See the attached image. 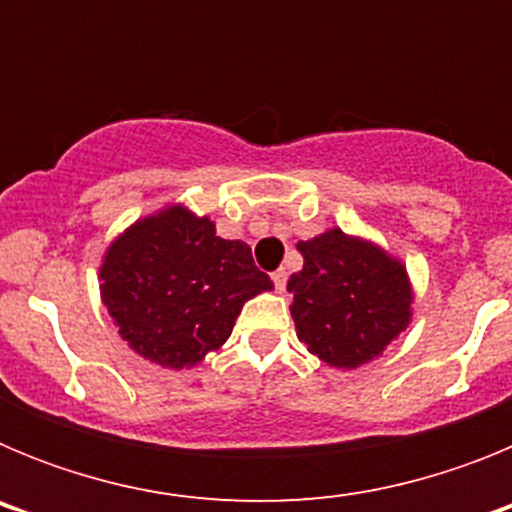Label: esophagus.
I'll return each mask as SVG.
<instances>
[{"label":"esophagus","instance_id":"34e87169","mask_svg":"<svg viewBox=\"0 0 512 512\" xmlns=\"http://www.w3.org/2000/svg\"><path fill=\"white\" fill-rule=\"evenodd\" d=\"M271 282H274V287H277L279 292H284V287H287V271L284 269L274 271V274H271Z\"/></svg>","mask_w":512,"mask_h":512}]
</instances>
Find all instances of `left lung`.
I'll list each match as a JSON object with an SVG mask.
<instances>
[{"label": "left lung", "mask_w": 512, "mask_h": 512, "mask_svg": "<svg viewBox=\"0 0 512 512\" xmlns=\"http://www.w3.org/2000/svg\"><path fill=\"white\" fill-rule=\"evenodd\" d=\"M302 269L292 274L297 338L333 369H359L397 341L413 320L408 269L374 241L330 228L297 243Z\"/></svg>", "instance_id": "1"}]
</instances>
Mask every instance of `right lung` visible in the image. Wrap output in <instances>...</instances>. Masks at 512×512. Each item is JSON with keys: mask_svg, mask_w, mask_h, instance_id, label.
<instances>
[{"mask_svg": "<svg viewBox=\"0 0 512 512\" xmlns=\"http://www.w3.org/2000/svg\"><path fill=\"white\" fill-rule=\"evenodd\" d=\"M99 295L135 354L192 369L233 333L251 297L274 289L251 248L225 241L207 215L169 205L135 220L107 246Z\"/></svg>", "mask_w": 512, "mask_h": 512, "instance_id": "obj_1", "label": "right lung"}]
</instances>
